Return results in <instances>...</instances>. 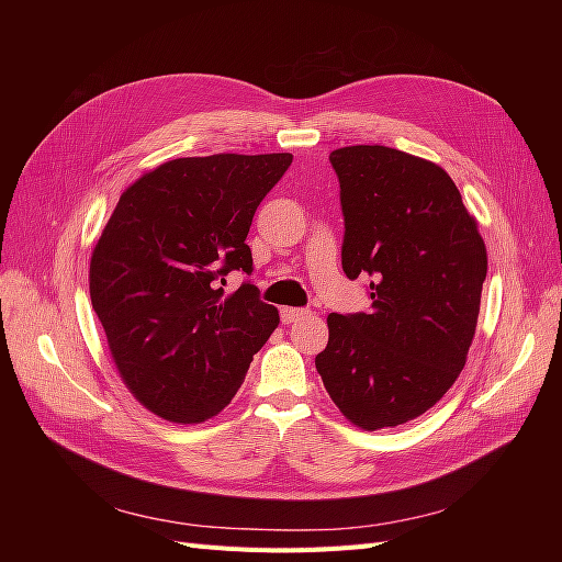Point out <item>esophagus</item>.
I'll list each match as a JSON object with an SVG mask.
<instances>
[{
  "mask_svg": "<svg viewBox=\"0 0 562 562\" xmlns=\"http://www.w3.org/2000/svg\"><path fill=\"white\" fill-rule=\"evenodd\" d=\"M304 316H310V310H295V307H283L281 310V321L283 323H293V321H300Z\"/></svg>",
  "mask_w": 562,
  "mask_h": 562,
  "instance_id": "obj_1",
  "label": "esophagus"
}]
</instances>
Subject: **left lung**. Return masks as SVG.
Returning <instances> with one entry per match:
<instances>
[{
	"label": "left lung",
	"instance_id": "8db88e82",
	"mask_svg": "<svg viewBox=\"0 0 562 562\" xmlns=\"http://www.w3.org/2000/svg\"><path fill=\"white\" fill-rule=\"evenodd\" d=\"M345 215L342 269L370 277L372 310L328 316L323 386L366 431L411 422L467 363L487 252L443 168L384 145L330 151Z\"/></svg>",
	"mask_w": 562,
	"mask_h": 562
}]
</instances>
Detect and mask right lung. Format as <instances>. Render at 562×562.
<instances>
[{
    "label": "right lung",
    "mask_w": 562,
    "mask_h": 562,
    "mask_svg": "<svg viewBox=\"0 0 562 562\" xmlns=\"http://www.w3.org/2000/svg\"><path fill=\"white\" fill-rule=\"evenodd\" d=\"M293 155L166 161L119 199L91 255V304L114 366L147 411L176 422L215 417L239 391L252 353L279 326L250 281L246 236Z\"/></svg>",
    "instance_id": "1"
}]
</instances>
